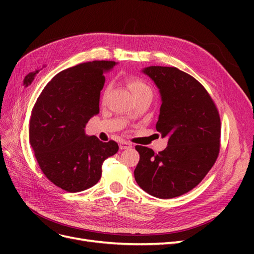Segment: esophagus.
I'll list each match as a JSON object with an SVG mask.
<instances>
[{"mask_svg": "<svg viewBox=\"0 0 254 254\" xmlns=\"http://www.w3.org/2000/svg\"><path fill=\"white\" fill-rule=\"evenodd\" d=\"M119 146H120L121 149H128V148H131L132 147V145L130 144L129 142H126V141H122L119 144Z\"/></svg>", "mask_w": 254, "mask_h": 254, "instance_id": "esophagus-1", "label": "esophagus"}]
</instances>
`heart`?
Listing matches in <instances>:
<instances>
[{"label": "heart", "mask_w": 254, "mask_h": 254, "mask_svg": "<svg viewBox=\"0 0 254 254\" xmlns=\"http://www.w3.org/2000/svg\"><path fill=\"white\" fill-rule=\"evenodd\" d=\"M126 83L130 91L132 92L133 96L143 93H151V89L148 84L143 79L135 77V76H130V77H128L126 79Z\"/></svg>", "instance_id": "heart-1"}]
</instances>
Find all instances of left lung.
<instances>
[{
  "mask_svg": "<svg viewBox=\"0 0 254 254\" xmlns=\"http://www.w3.org/2000/svg\"><path fill=\"white\" fill-rule=\"evenodd\" d=\"M162 105L156 128L168 136L167 147L153 152L136 145L140 161L134 179L149 195L170 199L197 187L216 162L220 149V118L214 101L193 76L174 66H148Z\"/></svg>",
  "mask_w": 254,
  "mask_h": 254,
  "instance_id": "1",
  "label": "left lung"
}]
</instances>
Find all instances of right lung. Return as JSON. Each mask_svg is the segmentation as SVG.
Segmentation results:
<instances>
[{
	"label": "right lung",
	"mask_w": 254,
	"mask_h": 254,
	"mask_svg": "<svg viewBox=\"0 0 254 254\" xmlns=\"http://www.w3.org/2000/svg\"><path fill=\"white\" fill-rule=\"evenodd\" d=\"M114 61L94 60L54 76L42 90L29 120V143L47 178L70 193L90 189L102 176L104 161L119 150L117 142L84 134L99 112L104 72Z\"/></svg>",
	"instance_id": "1"
}]
</instances>
